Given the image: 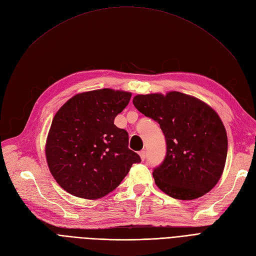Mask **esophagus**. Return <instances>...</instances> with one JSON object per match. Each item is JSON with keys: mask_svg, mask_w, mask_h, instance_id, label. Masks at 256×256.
<instances>
[{"mask_svg": "<svg viewBox=\"0 0 256 256\" xmlns=\"http://www.w3.org/2000/svg\"><path fill=\"white\" fill-rule=\"evenodd\" d=\"M138 154H140L142 160H145V158H146V152L145 151H140Z\"/></svg>", "mask_w": 256, "mask_h": 256, "instance_id": "1", "label": "esophagus"}]
</instances>
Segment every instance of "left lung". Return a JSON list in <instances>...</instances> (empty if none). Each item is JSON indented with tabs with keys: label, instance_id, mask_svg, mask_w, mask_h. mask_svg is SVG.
I'll list each match as a JSON object with an SVG mask.
<instances>
[{
	"label": "left lung",
	"instance_id": "1",
	"mask_svg": "<svg viewBox=\"0 0 256 256\" xmlns=\"http://www.w3.org/2000/svg\"><path fill=\"white\" fill-rule=\"evenodd\" d=\"M132 102L166 136V158L152 173L156 185L176 200L205 196L218 182L227 158V132L216 111L178 91L138 94Z\"/></svg>",
	"mask_w": 256,
	"mask_h": 256
}]
</instances>
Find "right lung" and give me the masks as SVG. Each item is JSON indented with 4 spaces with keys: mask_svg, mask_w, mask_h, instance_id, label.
Returning a JSON list of instances; mask_svg holds the SVG:
<instances>
[{
    "mask_svg": "<svg viewBox=\"0 0 256 256\" xmlns=\"http://www.w3.org/2000/svg\"><path fill=\"white\" fill-rule=\"evenodd\" d=\"M130 98L128 91L98 89L74 96L58 110L45 154L50 173L65 191L85 200L100 198L140 162L128 148V132L114 125Z\"/></svg>",
    "mask_w": 256,
    "mask_h": 256,
    "instance_id": "add662e5",
    "label": "right lung"
}]
</instances>
